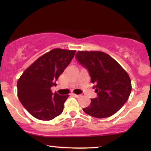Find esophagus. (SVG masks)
<instances>
[{
	"label": "esophagus",
	"instance_id": "esophagus-1",
	"mask_svg": "<svg viewBox=\"0 0 151 151\" xmlns=\"http://www.w3.org/2000/svg\"><path fill=\"white\" fill-rule=\"evenodd\" d=\"M72 94H73L74 96H75V97H77V98L80 97V95H79V94H75V93H72Z\"/></svg>",
	"mask_w": 151,
	"mask_h": 151
}]
</instances>
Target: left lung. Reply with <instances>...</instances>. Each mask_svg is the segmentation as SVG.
Masks as SVG:
<instances>
[{"instance_id":"1","label":"left lung","mask_w":151,"mask_h":151,"mask_svg":"<svg viewBox=\"0 0 151 151\" xmlns=\"http://www.w3.org/2000/svg\"><path fill=\"white\" fill-rule=\"evenodd\" d=\"M76 58L87 69L97 97L91 99L83 111L102 119L114 115L129 99L131 81L129 74L108 54L100 51H78Z\"/></svg>"}]
</instances>
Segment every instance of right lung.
Returning a JSON list of instances; mask_svg holds the SVG:
<instances>
[{"label":"right lung","instance_id":"1","mask_svg":"<svg viewBox=\"0 0 151 151\" xmlns=\"http://www.w3.org/2000/svg\"><path fill=\"white\" fill-rule=\"evenodd\" d=\"M75 50L55 48L40 57L19 78V100L32 116L50 121L63 111L69 95L52 92L51 87L63 73L75 55Z\"/></svg>","mask_w":151,"mask_h":151}]
</instances>
